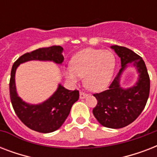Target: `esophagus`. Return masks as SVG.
Listing matches in <instances>:
<instances>
[{
  "mask_svg": "<svg viewBox=\"0 0 157 157\" xmlns=\"http://www.w3.org/2000/svg\"><path fill=\"white\" fill-rule=\"evenodd\" d=\"M87 96L88 95H87L86 94L84 93V92H82V91H81V92H80V98H81V99H84V98H86Z\"/></svg>",
  "mask_w": 157,
  "mask_h": 157,
  "instance_id": "esophagus-1",
  "label": "esophagus"
}]
</instances>
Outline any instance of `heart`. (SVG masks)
Instances as JSON below:
<instances>
[{
    "instance_id": "obj_1",
    "label": "heart",
    "mask_w": 157,
    "mask_h": 157,
    "mask_svg": "<svg viewBox=\"0 0 157 157\" xmlns=\"http://www.w3.org/2000/svg\"><path fill=\"white\" fill-rule=\"evenodd\" d=\"M116 67V58L110 50L88 48L76 53L71 59V67L64 70L66 78L77 83L84 77V85L89 90L100 91L112 81Z\"/></svg>"
}]
</instances>
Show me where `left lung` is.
<instances>
[{"mask_svg": "<svg viewBox=\"0 0 157 157\" xmlns=\"http://www.w3.org/2000/svg\"><path fill=\"white\" fill-rule=\"evenodd\" d=\"M110 48L121 59V68L108 90L94 94L98 103L93 114L103 126L120 129L131 124L144 109L150 92V79L141 57L128 48L118 45ZM130 66L136 68L138 78L133 86L124 88L120 84L122 76Z\"/></svg>", "mask_w": 157, "mask_h": 157, "instance_id": "8db88e82", "label": "left lung"}]
</instances>
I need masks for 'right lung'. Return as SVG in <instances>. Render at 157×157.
<instances>
[{"mask_svg": "<svg viewBox=\"0 0 157 157\" xmlns=\"http://www.w3.org/2000/svg\"><path fill=\"white\" fill-rule=\"evenodd\" d=\"M63 52V48L59 45L40 48L22 55L12 67L10 94L13 110L26 126L39 133H51L62 126L68 117L72 105L78 100L79 91L69 90L59 83L55 92L44 102L37 104L27 103L18 96L17 92L16 70L20 64L33 60L53 62L62 65L64 60Z\"/></svg>", "mask_w": 157, "mask_h": 157, "instance_id": "obj_1", "label": "right lung"}]
</instances>
